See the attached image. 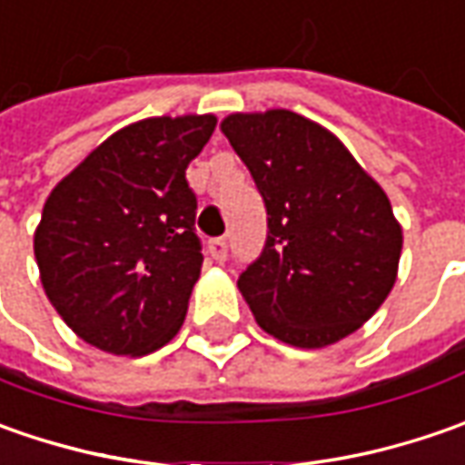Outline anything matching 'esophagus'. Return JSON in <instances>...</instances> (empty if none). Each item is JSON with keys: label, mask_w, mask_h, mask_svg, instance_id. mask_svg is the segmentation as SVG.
<instances>
[{"label": "esophagus", "mask_w": 465, "mask_h": 465, "mask_svg": "<svg viewBox=\"0 0 465 465\" xmlns=\"http://www.w3.org/2000/svg\"><path fill=\"white\" fill-rule=\"evenodd\" d=\"M209 253H212V259L217 261V263H224L227 261V241L224 238L209 241Z\"/></svg>", "instance_id": "34e87169"}]
</instances>
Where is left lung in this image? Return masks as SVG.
<instances>
[{
	"mask_svg": "<svg viewBox=\"0 0 465 465\" xmlns=\"http://www.w3.org/2000/svg\"><path fill=\"white\" fill-rule=\"evenodd\" d=\"M269 214L261 256L238 279L256 323L300 349L354 333L396 284L403 232L385 191L339 136L272 108L220 124Z\"/></svg>",
	"mask_w": 465,
	"mask_h": 465,
	"instance_id": "obj_1",
	"label": "left lung"
}]
</instances>
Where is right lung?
I'll return each mask as SVG.
<instances>
[{
  "label": "right lung",
  "mask_w": 465,
  "mask_h": 465,
  "mask_svg": "<svg viewBox=\"0 0 465 465\" xmlns=\"http://www.w3.org/2000/svg\"><path fill=\"white\" fill-rule=\"evenodd\" d=\"M214 126L212 114L129 124L48 193L33 251L82 341L142 357L181 331L204 261L186 168Z\"/></svg>",
  "instance_id": "1"
}]
</instances>
